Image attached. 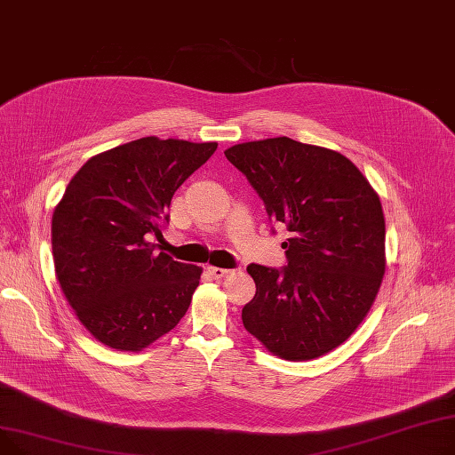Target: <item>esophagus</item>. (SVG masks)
Instances as JSON below:
<instances>
[{
    "mask_svg": "<svg viewBox=\"0 0 455 455\" xmlns=\"http://www.w3.org/2000/svg\"><path fill=\"white\" fill-rule=\"evenodd\" d=\"M207 274L212 277V279H222V277H226L228 274H229V270H224V268H215V266H209L207 268Z\"/></svg>",
    "mask_w": 455,
    "mask_h": 455,
    "instance_id": "esophagus-1",
    "label": "esophagus"
}]
</instances>
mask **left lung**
Returning <instances> with one entry per match:
<instances>
[{
    "mask_svg": "<svg viewBox=\"0 0 455 455\" xmlns=\"http://www.w3.org/2000/svg\"><path fill=\"white\" fill-rule=\"evenodd\" d=\"M224 154L290 231L286 266H248L257 291L243 308L246 331L284 360L331 353L362 323L384 277L379 195L351 159L323 147L272 138Z\"/></svg>",
    "mask_w": 455,
    "mask_h": 455,
    "instance_id": "1",
    "label": "left lung"
}]
</instances>
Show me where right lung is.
Instances as JSON below:
<instances>
[{
  "label": "right lung",
  "instance_id": "obj_1",
  "mask_svg": "<svg viewBox=\"0 0 455 455\" xmlns=\"http://www.w3.org/2000/svg\"><path fill=\"white\" fill-rule=\"evenodd\" d=\"M217 143L141 138L93 156L52 212L55 272L75 314L100 343L141 351L172 331L202 268L156 253L178 187Z\"/></svg>",
  "mask_w": 455,
  "mask_h": 455
}]
</instances>
